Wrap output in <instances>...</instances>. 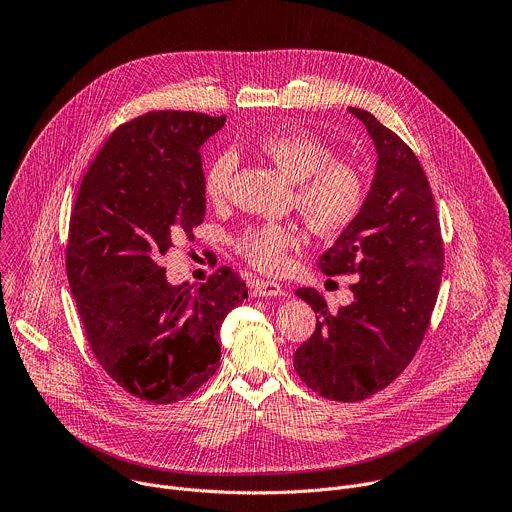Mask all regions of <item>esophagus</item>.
Instances as JSON below:
<instances>
[{
	"mask_svg": "<svg viewBox=\"0 0 512 512\" xmlns=\"http://www.w3.org/2000/svg\"><path fill=\"white\" fill-rule=\"evenodd\" d=\"M253 296L255 298H281V296H287V291L277 281L261 279L253 285Z\"/></svg>",
	"mask_w": 512,
	"mask_h": 512,
	"instance_id": "esophagus-1",
	"label": "esophagus"
}]
</instances>
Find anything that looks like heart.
<instances>
[{"instance_id": "b5f03b06", "label": "heart", "mask_w": 512, "mask_h": 512, "mask_svg": "<svg viewBox=\"0 0 512 512\" xmlns=\"http://www.w3.org/2000/svg\"><path fill=\"white\" fill-rule=\"evenodd\" d=\"M255 148L285 178L296 182V206L314 231L336 235L358 216L364 202L362 178L350 164L332 160L330 145L318 135L289 125L261 135ZM235 170L233 152H221L206 166L202 186L212 204L227 200ZM300 243L302 231L294 223H259L243 229L235 249L259 271L279 273Z\"/></svg>"}]
</instances>
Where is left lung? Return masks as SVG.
<instances>
[{"label":"left lung","instance_id":"8db88e82","mask_svg":"<svg viewBox=\"0 0 512 512\" xmlns=\"http://www.w3.org/2000/svg\"><path fill=\"white\" fill-rule=\"evenodd\" d=\"M377 150L371 190L354 221L324 251L326 275L356 273L350 306L296 296L318 314L316 332L294 354L300 379L326 399L354 403L391 385L413 360L440 291L444 243L427 176L409 145L369 111L348 107Z\"/></svg>","mask_w":512,"mask_h":512}]
</instances>
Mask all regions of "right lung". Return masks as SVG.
<instances>
[{"instance_id": "1", "label": "right lung", "mask_w": 512, "mask_h": 512, "mask_svg": "<svg viewBox=\"0 0 512 512\" xmlns=\"http://www.w3.org/2000/svg\"><path fill=\"white\" fill-rule=\"evenodd\" d=\"M225 117L150 111L117 127L83 178L70 214L66 277L107 375L166 405L202 387L221 360V326L247 283L221 267L172 285L160 257L192 239L206 212L200 145Z\"/></svg>"}]
</instances>
